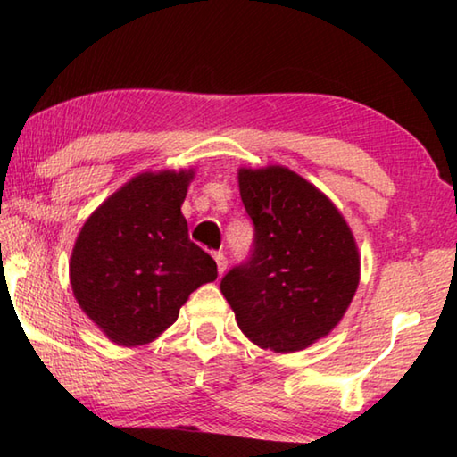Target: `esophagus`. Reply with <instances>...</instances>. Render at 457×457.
I'll list each match as a JSON object with an SVG mask.
<instances>
[{
  "instance_id": "34e87169",
  "label": "esophagus",
  "mask_w": 457,
  "mask_h": 457,
  "mask_svg": "<svg viewBox=\"0 0 457 457\" xmlns=\"http://www.w3.org/2000/svg\"><path fill=\"white\" fill-rule=\"evenodd\" d=\"M213 258H215V264H218V272H220V274L226 272V268H228V258H226V253L218 252V253H213Z\"/></svg>"
}]
</instances>
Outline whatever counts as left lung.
<instances>
[{"instance_id":"8db88e82","label":"left lung","mask_w":457,"mask_h":457,"mask_svg":"<svg viewBox=\"0 0 457 457\" xmlns=\"http://www.w3.org/2000/svg\"><path fill=\"white\" fill-rule=\"evenodd\" d=\"M252 253L221 278L237 327L260 349L294 353L327 337L359 286V250L332 201L290 169H239Z\"/></svg>"}]
</instances>
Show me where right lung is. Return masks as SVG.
Masks as SVG:
<instances>
[{
    "mask_svg": "<svg viewBox=\"0 0 457 457\" xmlns=\"http://www.w3.org/2000/svg\"><path fill=\"white\" fill-rule=\"evenodd\" d=\"M193 171L141 173L84 223L71 258L74 298L120 346L157 338L201 284L218 278L189 239L181 204Z\"/></svg>",
    "mask_w": 457,
    "mask_h": 457,
    "instance_id": "obj_1",
    "label": "right lung"
}]
</instances>
